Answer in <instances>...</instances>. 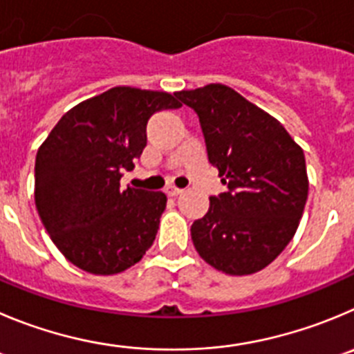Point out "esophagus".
I'll return each instance as SVG.
<instances>
[{
    "mask_svg": "<svg viewBox=\"0 0 354 354\" xmlns=\"http://www.w3.org/2000/svg\"><path fill=\"white\" fill-rule=\"evenodd\" d=\"M183 192V190H181V188H178V187H167L166 188V194L169 197H176V196H180V194Z\"/></svg>",
    "mask_w": 354,
    "mask_h": 354,
    "instance_id": "1",
    "label": "esophagus"
}]
</instances>
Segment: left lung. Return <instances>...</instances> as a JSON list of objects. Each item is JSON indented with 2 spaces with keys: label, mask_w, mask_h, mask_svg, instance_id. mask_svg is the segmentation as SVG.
Returning <instances> with one entry per match:
<instances>
[{
  "label": "left lung",
  "mask_w": 354,
  "mask_h": 354,
  "mask_svg": "<svg viewBox=\"0 0 354 354\" xmlns=\"http://www.w3.org/2000/svg\"><path fill=\"white\" fill-rule=\"evenodd\" d=\"M199 117L207 160L227 190L192 223L197 253L230 276L262 270L295 236L309 181L286 129L234 88L209 84L174 92Z\"/></svg>",
  "instance_id": "left-lung-1"
}]
</instances>
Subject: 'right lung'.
<instances>
[{"instance_id": "obj_1", "label": "right lung", "mask_w": 354, "mask_h": 354, "mask_svg": "<svg viewBox=\"0 0 354 354\" xmlns=\"http://www.w3.org/2000/svg\"><path fill=\"white\" fill-rule=\"evenodd\" d=\"M181 104L167 92L113 87L62 115L36 153V209L59 252L91 274L110 276L143 259L166 196L120 190L147 147L148 118Z\"/></svg>"}]
</instances>
